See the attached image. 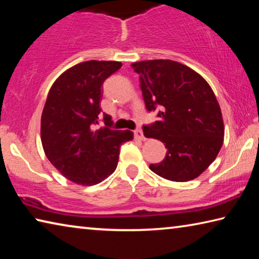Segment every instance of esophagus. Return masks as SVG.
Wrapping results in <instances>:
<instances>
[{"label":"esophagus","instance_id":"esophagus-1","mask_svg":"<svg viewBox=\"0 0 259 259\" xmlns=\"http://www.w3.org/2000/svg\"><path fill=\"white\" fill-rule=\"evenodd\" d=\"M135 136L137 138H139L140 140H145L146 138H145V136H144V134H143V130L142 129H137L135 131Z\"/></svg>","mask_w":259,"mask_h":259}]
</instances>
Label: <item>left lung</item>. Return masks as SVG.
<instances>
[{
    "label": "left lung",
    "instance_id": "8db88e82",
    "mask_svg": "<svg viewBox=\"0 0 259 259\" xmlns=\"http://www.w3.org/2000/svg\"><path fill=\"white\" fill-rule=\"evenodd\" d=\"M139 74L148 112L157 121L144 125L145 137L161 140L166 154L150 169L172 182L199 177L216 159L224 142L221 107L208 82L177 61L155 59L131 65Z\"/></svg>",
    "mask_w": 259,
    "mask_h": 259
}]
</instances>
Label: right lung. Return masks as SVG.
Returning a JSON list of instances; mask_svg holds the SVG:
<instances>
[{
	"label": "right lung",
	"mask_w": 259,
	"mask_h": 259,
	"mask_svg": "<svg viewBox=\"0 0 259 259\" xmlns=\"http://www.w3.org/2000/svg\"><path fill=\"white\" fill-rule=\"evenodd\" d=\"M121 66L120 61L80 63L61 74L48 94L41 117L43 150L52 165L78 185H96L112 175L121 145L134 138L129 130H113L105 113V126L97 129L102 85Z\"/></svg>",
	"instance_id": "right-lung-1"
}]
</instances>
